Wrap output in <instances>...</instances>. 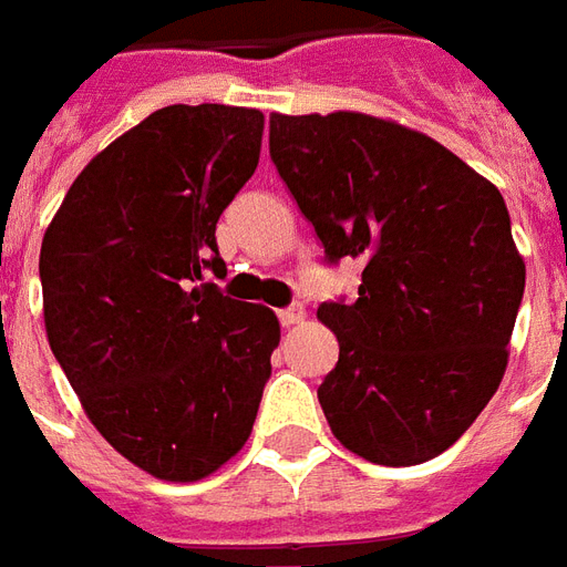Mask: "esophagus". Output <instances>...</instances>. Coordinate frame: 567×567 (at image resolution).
<instances>
[{
	"label": "esophagus",
	"mask_w": 567,
	"mask_h": 567,
	"mask_svg": "<svg viewBox=\"0 0 567 567\" xmlns=\"http://www.w3.org/2000/svg\"><path fill=\"white\" fill-rule=\"evenodd\" d=\"M279 321H282L285 328H291V324H300V321H303V307H300V303H295V307L279 309Z\"/></svg>",
	"instance_id": "esophagus-1"
}]
</instances>
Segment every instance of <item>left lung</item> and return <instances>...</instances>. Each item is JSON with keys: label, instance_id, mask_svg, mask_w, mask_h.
Instances as JSON below:
<instances>
[{"label": "left lung", "instance_id": "8db88e82", "mask_svg": "<svg viewBox=\"0 0 567 567\" xmlns=\"http://www.w3.org/2000/svg\"><path fill=\"white\" fill-rule=\"evenodd\" d=\"M270 157L328 264H364L328 300L337 368L319 385L333 437L406 467L462 437L507 368L525 264L498 187L450 148L358 112L270 115Z\"/></svg>", "mask_w": 567, "mask_h": 567}]
</instances>
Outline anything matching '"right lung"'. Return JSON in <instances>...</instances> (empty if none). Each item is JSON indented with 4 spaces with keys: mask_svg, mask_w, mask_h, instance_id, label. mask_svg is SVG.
<instances>
[{
    "mask_svg": "<svg viewBox=\"0 0 567 567\" xmlns=\"http://www.w3.org/2000/svg\"><path fill=\"white\" fill-rule=\"evenodd\" d=\"M258 109L166 105L100 151L42 239L48 343L96 431L157 480L243 450L279 321L221 295L215 224L255 175Z\"/></svg>",
    "mask_w": 567,
    "mask_h": 567,
    "instance_id": "add662e5",
    "label": "right lung"
}]
</instances>
